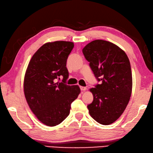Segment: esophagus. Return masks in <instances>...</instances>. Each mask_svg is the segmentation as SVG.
<instances>
[{
    "mask_svg": "<svg viewBox=\"0 0 153 153\" xmlns=\"http://www.w3.org/2000/svg\"><path fill=\"white\" fill-rule=\"evenodd\" d=\"M80 88L82 91H85L86 90V88L85 87V86H80Z\"/></svg>",
    "mask_w": 153,
    "mask_h": 153,
    "instance_id": "1",
    "label": "esophagus"
}]
</instances>
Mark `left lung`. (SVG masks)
I'll return each mask as SVG.
<instances>
[{
	"mask_svg": "<svg viewBox=\"0 0 153 153\" xmlns=\"http://www.w3.org/2000/svg\"><path fill=\"white\" fill-rule=\"evenodd\" d=\"M82 53L100 84L90 89L93 101L89 113L101 125L119 119L127 106L132 93V71L129 59L121 48L111 42L95 40Z\"/></svg>",
	"mask_w": 153,
	"mask_h": 153,
	"instance_id": "8db88e82",
	"label": "left lung"
}]
</instances>
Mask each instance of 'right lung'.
Listing matches in <instances>:
<instances>
[{"label":"right lung","mask_w":153,"mask_h":153,"mask_svg":"<svg viewBox=\"0 0 153 153\" xmlns=\"http://www.w3.org/2000/svg\"><path fill=\"white\" fill-rule=\"evenodd\" d=\"M74 47L68 41L43 45L30 59L24 80L26 100L31 111L45 125H59L70 113L71 103L79 96L78 85L66 84L68 56ZM63 77L62 82H56Z\"/></svg>","instance_id":"add662e5"}]
</instances>
